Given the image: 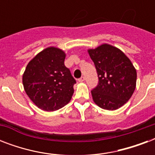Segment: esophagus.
Returning <instances> with one entry per match:
<instances>
[{"instance_id": "1", "label": "esophagus", "mask_w": 155, "mask_h": 155, "mask_svg": "<svg viewBox=\"0 0 155 155\" xmlns=\"http://www.w3.org/2000/svg\"><path fill=\"white\" fill-rule=\"evenodd\" d=\"M78 80H79V82H84L85 80V77L84 76H82V77H80Z\"/></svg>"}]
</instances>
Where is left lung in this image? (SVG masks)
<instances>
[{"instance_id": "obj_1", "label": "left lung", "mask_w": 155, "mask_h": 155, "mask_svg": "<svg viewBox=\"0 0 155 155\" xmlns=\"http://www.w3.org/2000/svg\"><path fill=\"white\" fill-rule=\"evenodd\" d=\"M87 52L99 78L98 85L91 91L93 101L105 110L118 109L134 92L136 69L130 58L112 45L104 43Z\"/></svg>"}]
</instances>
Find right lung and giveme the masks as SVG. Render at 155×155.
<instances>
[{"mask_svg":"<svg viewBox=\"0 0 155 155\" xmlns=\"http://www.w3.org/2000/svg\"><path fill=\"white\" fill-rule=\"evenodd\" d=\"M66 54L50 47L29 62L22 75L25 93L38 108L47 112L63 108L71 99L75 80L64 65Z\"/></svg>","mask_w":155,"mask_h":155,"instance_id":"add662e5","label":"right lung"}]
</instances>
